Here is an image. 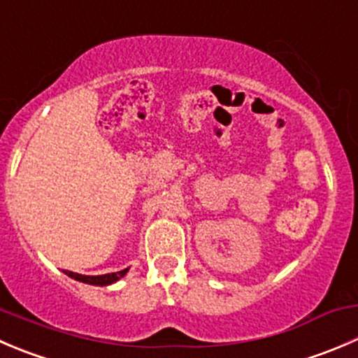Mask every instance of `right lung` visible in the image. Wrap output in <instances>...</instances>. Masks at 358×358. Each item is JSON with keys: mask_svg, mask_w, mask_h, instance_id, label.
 I'll return each mask as SVG.
<instances>
[{"mask_svg": "<svg viewBox=\"0 0 358 358\" xmlns=\"http://www.w3.org/2000/svg\"><path fill=\"white\" fill-rule=\"evenodd\" d=\"M64 273L68 276H71L73 280H78V282L89 283V285L105 287V285H110V283H113V282H117V280L122 278V276L127 273V269H122V271H117V273H110V275H101V276H85V275H78V273H73V271H64Z\"/></svg>", "mask_w": 358, "mask_h": 358, "instance_id": "obj_1", "label": "right lung"}]
</instances>
